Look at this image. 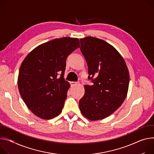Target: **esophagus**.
<instances>
[{
  "label": "esophagus",
  "mask_w": 154,
  "mask_h": 154,
  "mask_svg": "<svg viewBox=\"0 0 154 154\" xmlns=\"http://www.w3.org/2000/svg\"><path fill=\"white\" fill-rule=\"evenodd\" d=\"M70 84H71V87H74V86H75V85H76L77 84V82H70Z\"/></svg>",
  "instance_id": "1"
}]
</instances>
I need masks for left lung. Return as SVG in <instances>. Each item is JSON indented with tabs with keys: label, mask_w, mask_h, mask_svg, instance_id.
<instances>
[{
	"label": "left lung",
	"mask_w": 154,
	"mask_h": 154,
	"mask_svg": "<svg viewBox=\"0 0 154 154\" xmlns=\"http://www.w3.org/2000/svg\"><path fill=\"white\" fill-rule=\"evenodd\" d=\"M80 42L88 65V79L93 85H85L79 108L90 120L103 119L113 114L125 100L130 82L128 69L121 54L106 41L89 36Z\"/></svg>",
	"instance_id": "obj_1"
}]
</instances>
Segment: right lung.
<instances>
[{
    "label": "right lung",
    "mask_w": 154,
    "mask_h": 154,
    "mask_svg": "<svg viewBox=\"0 0 154 154\" xmlns=\"http://www.w3.org/2000/svg\"><path fill=\"white\" fill-rule=\"evenodd\" d=\"M79 47L77 38H55L35 48L23 60L19 91L27 107L40 119H51L61 113L70 87L64 78L66 60Z\"/></svg>",
    "instance_id": "obj_1"
}]
</instances>
